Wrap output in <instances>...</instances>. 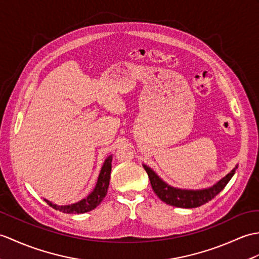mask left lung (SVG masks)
Instances as JSON below:
<instances>
[{
    "instance_id": "8db88e82",
    "label": "left lung",
    "mask_w": 259,
    "mask_h": 259,
    "mask_svg": "<svg viewBox=\"0 0 259 259\" xmlns=\"http://www.w3.org/2000/svg\"><path fill=\"white\" fill-rule=\"evenodd\" d=\"M143 167L148 173L152 190L161 201L176 207L194 208L207 203L218 195L235 174L237 165L227 176L221 179L218 183H215L211 188L203 190H182L173 188V186L166 184L163 180L160 179L151 167H149L146 164H143Z\"/></svg>"
}]
</instances>
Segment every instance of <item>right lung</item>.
I'll list each match as a JSON object with an SVG mask.
<instances>
[{
	"mask_svg": "<svg viewBox=\"0 0 259 259\" xmlns=\"http://www.w3.org/2000/svg\"><path fill=\"white\" fill-rule=\"evenodd\" d=\"M111 161H112V155H109V157L106 159L104 165L101 167V171L98 177V181L95 186L94 191L86 198H83V200L74 204H70V205H64V206L56 205V204H53L52 202L47 200H44V201L53 208L58 209L59 212L67 213V214H81V213L93 211L94 208H96L99 205L101 201L104 200L105 196L107 195L108 186H109V181H110Z\"/></svg>",
	"mask_w": 259,
	"mask_h": 259,
	"instance_id": "add662e5",
	"label": "right lung"
}]
</instances>
